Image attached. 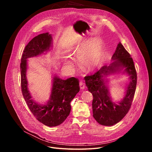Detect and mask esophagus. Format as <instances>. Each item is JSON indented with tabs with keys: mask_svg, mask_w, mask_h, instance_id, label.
Wrapping results in <instances>:
<instances>
[{
	"mask_svg": "<svg viewBox=\"0 0 152 152\" xmlns=\"http://www.w3.org/2000/svg\"><path fill=\"white\" fill-rule=\"evenodd\" d=\"M79 86H80L81 89H84L85 88V84L83 83V81H81L79 82Z\"/></svg>",
	"mask_w": 152,
	"mask_h": 152,
	"instance_id": "obj_1",
	"label": "esophagus"
}]
</instances>
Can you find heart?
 <instances>
[{
	"instance_id": "heart-1",
	"label": "heart",
	"mask_w": 152,
	"mask_h": 152,
	"mask_svg": "<svg viewBox=\"0 0 152 152\" xmlns=\"http://www.w3.org/2000/svg\"><path fill=\"white\" fill-rule=\"evenodd\" d=\"M72 52L78 53L79 61L84 68L88 70L96 68L101 61L102 50L98 41L88 46L83 44L77 45L73 47ZM66 63L71 64L69 61H66Z\"/></svg>"
}]
</instances>
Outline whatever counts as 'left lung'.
Returning a JSON list of instances; mask_svg holds the SVG:
<instances>
[{"instance_id": "left-lung-1", "label": "left lung", "mask_w": 152, "mask_h": 152, "mask_svg": "<svg viewBox=\"0 0 152 152\" xmlns=\"http://www.w3.org/2000/svg\"><path fill=\"white\" fill-rule=\"evenodd\" d=\"M111 60L110 66H103L93 75L84 77L87 89L92 94L93 116L99 124L113 126L120 121L130 110L136 89L137 72L131 55L119 42ZM125 68L130 75V83L127 88L124 99L118 104L113 103L108 92L107 75Z\"/></svg>"}]
</instances>
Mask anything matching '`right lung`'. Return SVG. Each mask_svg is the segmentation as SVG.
Returning a JSON list of instances; mask_svg holds the SVG:
<instances>
[{"instance_id":"right-lung-1","label":"right lung","mask_w":152,"mask_h":152,"mask_svg":"<svg viewBox=\"0 0 152 152\" xmlns=\"http://www.w3.org/2000/svg\"><path fill=\"white\" fill-rule=\"evenodd\" d=\"M52 36L48 33L34 37L23 50L20 63L21 87L23 97L31 113L45 126L53 127L61 124L69 115L71 101L80 90L78 79L72 77L66 80L54 76L50 100L45 105H40L31 98L26 79L27 60L49 50Z\"/></svg>"}]
</instances>
